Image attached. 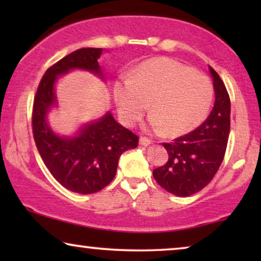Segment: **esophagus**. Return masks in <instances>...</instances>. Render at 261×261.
<instances>
[{
    "mask_svg": "<svg viewBox=\"0 0 261 261\" xmlns=\"http://www.w3.org/2000/svg\"><path fill=\"white\" fill-rule=\"evenodd\" d=\"M151 139H148V138H146V137H141L140 138V145L141 146H148V145H151Z\"/></svg>",
    "mask_w": 261,
    "mask_h": 261,
    "instance_id": "esophagus-1",
    "label": "esophagus"
}]
</instances>
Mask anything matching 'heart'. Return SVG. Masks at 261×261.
<instances>
[{
    "instance_id": "1",
    "label": "heart",
    "mask_w": 261,
    "mask_h": 261,
    "mask_svg": "<svg viewBox=\"0 0 261 261\" xmlns=\"http://www.w3.org/2000/svg\"><path fill=\"white\" fill-rule=\"evenodd\" d=\"M114 98L126 124L137 123L148 109L149 126L169 137L190 133L205 119L214 97L206 74L169 57L142 63L129 77L114 83Z\"/></svg>"
}]
</instances>
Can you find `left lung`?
Listing matches in <instances>:
<instances>
[{
	"instance_id": "1",
	"label": "left lung",
	"mask_w": 261,
	"mask_h": 261,
	"mask_svg": "<svg viewBox=\"0 0 261 261\" xmlns=\"http://www.w3.org/2000/svg\"><path fill=\"white\" fill-rule=\"evenodd\" d=\"M215 105L201 126L190 133L163 142L169 153L165 165L153 170L156 183L167 192L188 197L201 191L215 176L226 153L230 130V98L219 73L209 66Z\"/></svg>"
}]
</instances>
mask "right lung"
Masks as SVG:
<instances>
[{"label":"right lung","instance_id":"add662e5","mask_svg":"<svg viewBox=\"0 0 261 261\" xmlns=\"http://www.w3.org/2000/svg\"><path fill=\"white\" fill-rule=\"evenodd\" d=\"M101 53L102 48H81L49 66L39 83L32 112L34 141L46 167L64 188L83 195L106 188L115 177L121 154L139 144L138 135L117 123L110 113L71 139L59 138L46 123V113L56 102L57 76L76 67L101 73Z\"/></svg>","mask_w":261,"mask_h":261}]
</instances>
